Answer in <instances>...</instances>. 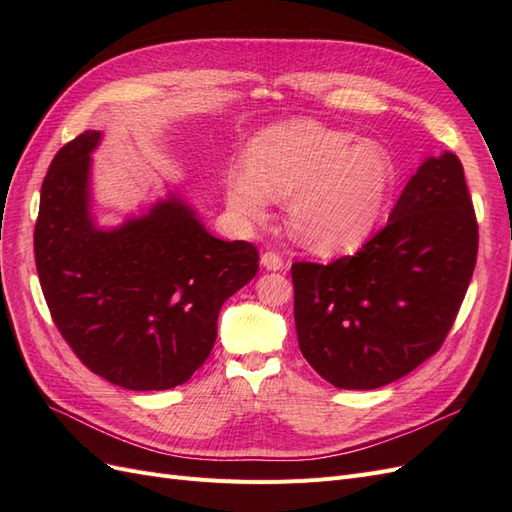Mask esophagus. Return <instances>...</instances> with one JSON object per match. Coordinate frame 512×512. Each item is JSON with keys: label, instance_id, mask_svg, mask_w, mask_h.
<instances>
[{"label": "esophagus", "instance_id": "obj_1", "mask_svg": "<svg viewBox=\"0 0 512 512\" xmlns=\"http://www.w3.org/2000/svg\"><path fill=\"white\" fill-rule=\"evenodd\" d=\"M260 265L265 267L267 271H282L284 269V260L280 254L275 252H265L260 256Z\"/></svg>", "mask_w": 512, "mask_h": 512}]
</instances>
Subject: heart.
I'll return each instance as SVG.
<instances>
[{
	"label": "heart",
	"instance_id": "b5f03b06",
	"mask_svg": "<svg viewBox=\"0 0 512 512\" xmlns=\"http://www.w3.org/2000/svg\"><path fill=\"white\" fill-rule=\"evenodd\" d=\"M247 164H230L224 194L243 222L267 218L271 198H288L292 237L324 256L361 247L380 224L395 188L397 166L378 141L316 121H288L262 130Z\"/></svg>",
	"mask_w": 512,
	"mask_h": 512
}]
</instances>
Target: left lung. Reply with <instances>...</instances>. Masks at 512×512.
I'll return each mask as SVG.
<instances>
[{"label":"left lung","instance_id":"8db88e82","mask_svg":"<svg viewBox=\"0 0 512 512\" xmlns=\"http://www.w3.org/2000/svg\"><path fill=\"white\" fill-rule=\"evenodd\" d=\"M478 224L459 158H427L374 239L331 265L294 262L307 363L337 389H380L436 354L470 286Z\"/></svg>","mask_w":512,"mask_h":512}]
</instances>
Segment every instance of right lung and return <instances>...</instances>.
<instances>
[{
	"mask_svg": "<svg viewBox=\"0 0 512 512\" xmlns=\"http://www.w3.org/2000/svg\"><path fill=\"white\" fill-rule=\"evenodd\" d=\"M61 147L42 181L34 252L53 322L94 374L130 391L188 382L218 337L224 301L254 280L258 250L222 241L177 194L115 228L91 215V151Z\"/></svg>",
	"mask_w": 512,
	"mask_h": 512,
	"instance_id": "1",
	"label": "right lung"
}]
</instances>
